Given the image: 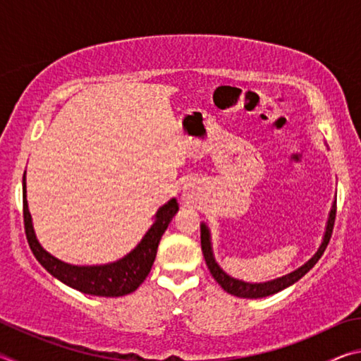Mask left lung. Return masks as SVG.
Returning <instances> with one entry per match:
<instances>
[{"mask_svg": "<svg viewBox=\"0 0 361 361\" xmlns=\"http://www.w3.org/2000/svg\"><path fill=\"white\" fill-rule=\"evenodd\" d=\"M334 219H336V202L333 205L331 212H329L326 232H325V237H323V242L319 248V252H317L312 258L305 262L304 266L296 269L295 272H291V274H288V276H283V277L276 279V280H271V282H266V283H247V282H242V280L229 277L228 274H226L223 269L216 264L215 258H213L212 245H210V234H209V229H207L205 224L200 226V245H202V253H204L207 266H209V269H210V274L213 276V279H215L216 282L221 285V288L224 291H228V293H231V295L239 296V298H250V299L266 298V296L276 295V293L282 291L283 288H286V286L296 283L299 279L304 277L305 274H307L310 269L317 264V261H319L322 258V255L325 253L329 239H331Z\"/></svg>", "mask_w": 361, "mask_h": 361, "instance_id": "8db88e82", "label": "left lung"}]
</instances>
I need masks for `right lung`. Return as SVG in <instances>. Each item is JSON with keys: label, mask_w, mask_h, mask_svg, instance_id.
Returning <instances> with one entry per match:
<instances>
[{"label": "right lung", "mask_w": 361, "mask_h": 361, "mask_svg": "<svg viewBox=\"0 0 361 361\" xmlns=\"http://www.w3.org/2000/svg\"><path fill=\"white\" fill-rule=\"evenodd\" d=\"M176 212H178V204L175 199L169 200L166 205L161 207L156 215L154 224L146 232L143 240L138 243L133 252L122 259L105 266H71L49 255L36 240L32 216L28 212L25 175H23V224H25L27 240L35 258L60 282L85 293V295L118 298L135 291L148 277L156 258L159 240H161Z\"/></svg>", "instance_id": "add662e5"}]
</instances>
